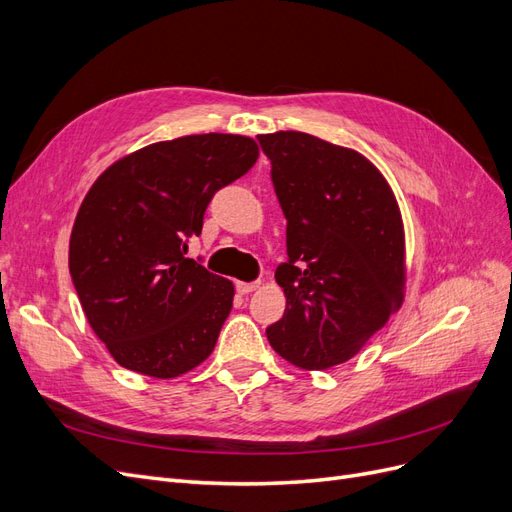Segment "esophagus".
Instances as JSON below:
<instances>
[{
	"mask_svg": "<svg viewBox=\"0 0 512 512\" xmlns=\"http://www.w3.org/2000/svg\"><path fill=\"white\" fill-rule=\"evenodd\" d=\"M260 286V282H237V292L239 294H250Z\"/></svg>",
	"mask_w": 512,
	"mask_h": 512,
	"instance_id": "obj_1",
	"label": "esophagus"
}]
</instances>
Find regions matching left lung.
<instances>
[{"label":"left lung","mask_w":512,"mask_h":512,"mask_svg":"<svg viewBox=\"0 0 512 512\" xmlns=\"http://www.w3.org/2000/svg\"><path fill=\"white\" fill-rule=\"evenodd\" d=\"M258 143L288 222V260L275 269L286 312L267 329L269 344L301 369H329L404 301V222L391 185L359 151L294 130Z\"/></svg>","instance_id":"1"}]
</instances>
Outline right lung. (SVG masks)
Wrapping results in <instances>:
<instances>
[{
  "label": "right lung",
  "instance_id": "obj_1",
  "mask_svg": "<svg viewBox=\"0 0 512 512\" xmlns=\"http://www.w3.org/2000/svg\"><path fill=\"white\" fill-rule=\"evenodd\" d=\"M256 160L250 136L192 134L130 153L91 185L68 265L91 329L121 367L166 380L213 352L235 286L185 254L213 194Z\"/></svg>",
  "mask_w": 512,
  "mask_h": 512
}]
</instances>
